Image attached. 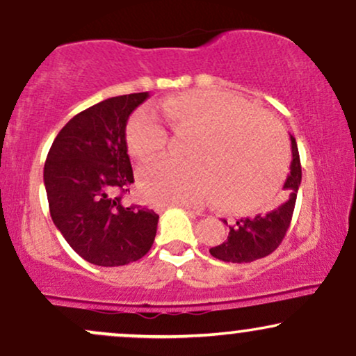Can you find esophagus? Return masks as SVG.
<instances>
[{
  "instance_id": "34e87169",
  "label": "esophagus",
  "mask_w": 356,
  "mask_h": 356,
  "mask_svg": "<svg viewBox=\"0 0 356 356\" xmlns=\"http://www.w3.org/2000/svg\"><path fill=\"white\" fill-rule=\"evenodd\" d=\"M172 206H175V207H182V209H186L187 212H191V214H199V211L192 209L191 206H184V204H172Z\"/></svg>"
}]
</instances>
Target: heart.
<instances>
[{
	"label": "heart",
	"mask_w": 356,
	"mask_h": 356,
	"mask_svg": "<svg viewBox=\"0 0 356 356\" xmlns=\"http://www.w3.org/2000/svg\"><path fill=\"white\" fill-rule=\"evenodd\" d=\"M161 110L175 132L195 134L187 157L150 162L138 170V186L157 204H195L214 197L232 211L266 206L283 182L288 140L283 127L264 110L220 90H189L169 97ZM167 130L150 110L129 118L125 144L147 161L165 149Z\"/></svg>",
	"instance_id": "1"
}]
</instances>
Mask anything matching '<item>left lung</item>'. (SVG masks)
<instances>
[{"instance_id":"8db88e82","label":"left lung","mask_w":356,"mask_h":356,"mask_svg":"<svg viewBox=\"0 0 356 356\" xmlns=\"http://www.w3.org/2000/svg\"><path fill=\"white\" fill-rule=\"evenodd\" d=\"M293 161L283 189L284 197L275 209L254 218H243L229 226V236L219 246L209 249L216 259L224 263H251L271 254L284 239L295 211L296 194L301 184V162L295 137L291 136ZM227 224V220H224Z\"/></svg>"}]
</instances>
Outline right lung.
<instances>
[{
  "mask_svg": "<svg viewBox=\"0 0 356 356\" xmlns=\"http://www.w3.org/2000/svg\"><path fill=\"white\" fill-rule=\"evenodd\" d=\"M147 97H112L80 112L60 130L44 162L53 222L73 251L97 266L134 263L154 244L159 216L122 202L134 182L127 120Z\"/></svg>",
  "mask_w": 356,
  "mask_h": 356,
  "instance_id": "add662e5",
  "label": "right lung"
}]
</instances>
